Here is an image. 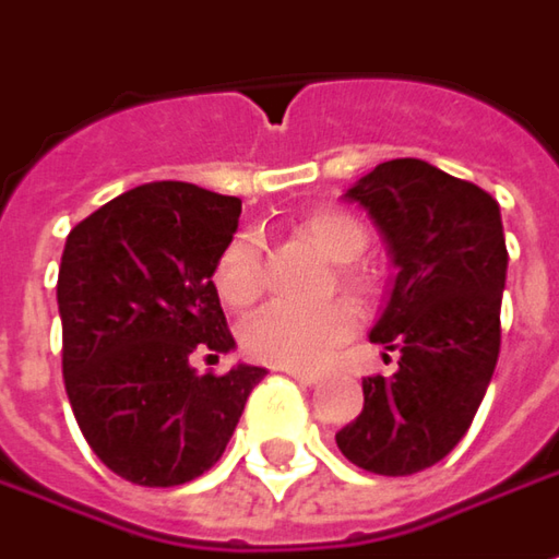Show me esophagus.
<instances>
[{
	"label": "esophagus",
	"mask_w": 559,
	"mask_h": 559,
	"mask_svg": "<svg viewBox=\"0 0 559 559\" xmlns=\"http://www.w3.org/2000/svg\"><path fill=\"white\" fill-rule=\"evenodd\" d=\"M284 374H290L294 380H299L302 386H316L318 380H321V374L318 371H306V368H281Z\"/></svg>",
	"instance_id": "34e87169"
}]
</instances>
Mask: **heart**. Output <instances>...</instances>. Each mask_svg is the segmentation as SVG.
I'll return each mask as SVG.
<instances>
[{"label":"heart","mask_w":559,"mask_h":559,"mask_svg":"<svg viewBox=\"0 0 559 559\" xmlns=\"http://www.w3.org/2000/svg\"><path fill=\"white\" fill-rule=\"evenodd\" d=\"M299 235L316 247L318 253L334 265H349L356 262L365 247H368V231L365 225L334 206H321L299 222ZM216 294L225 306L243 309L262 290V265L260 247L250 235H241L222 250L216 272H213ZM349 287H361V275L346 272ZM356 318L349 306L334 302L324 309H294V306H265L262 312L243 324L241 343L247 356L278 365V368H318L324 358L337 349L343 340L353 334Z\"/></svg>","instance_id":"b5f03b06"}]
</instances>
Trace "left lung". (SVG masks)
<instances>
[{"instance_id":"left-lung-1","label":"left lung","mask_w":559,"mask_h":559,"mask_svg":"<svg viewBox=\"0 0 559 559\" xmlns=\"http://www.w3.org/2000/svg\"><path fill=\"white\" fill-rule=\"evenodd\" d=\"M377 225L395 278L371 340L399 353L365 377V408L337 433L356 467L412 476L471 430L501 349L508 247L491 194L424 160H386L343 194Z\"/></svg>"}]
</instances>
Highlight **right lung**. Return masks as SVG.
Here are the masks:
<instances>
[{
  "instance_id": "obj_1",
  "label": "right lung",
  "mask_w": 559,
  "mask_h": 559,
  "mask_svg": "<svg viewBox=\"0 0 559 559\" xmlns=\"http://www.w3.org/2000/svg\"><path fill=\"white\" fill-rule=\"evenodd\" d=\"M241 201L191 182H147L68 235L58 269L64 386L107 471L169 489L210 471L265 368L198 374V353H228L213 272Z\"/></svg>"
}]
</instances>
